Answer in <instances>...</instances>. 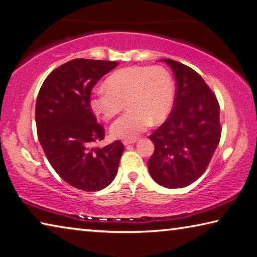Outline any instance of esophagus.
Wrapping results in <instances>:
<instances>
[{
    "label": "esophagus",
    "instance_id": "1",
    "mask_svg": "<svg viewBox=\"0 0 257 257\" xmlns=\"http://www.w3.org/2000/svg\"><path fill=\"white\" fill-rule=\"evenodd\" d=\"M137 141L136 140H126V141H124L123 142V145L125 146V147H128V146H131V145H134V143H136Z\"/></svg>",
    "mask_w": 257,
    "mask_h": 257
}]
</instances>
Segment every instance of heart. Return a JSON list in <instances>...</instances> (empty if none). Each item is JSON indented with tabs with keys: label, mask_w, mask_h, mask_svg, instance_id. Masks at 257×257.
<instances>
[{
	"label": "heart",
	"mask_w": 257,
	"mask_h": 257,
	"mask_svg": "<svg viewBox=\"0 0 257 257\" xmlns=\"http://www.w3.org/2000/svg\"><path fill=\"white\" fill-rule=\"evenodd\" d=\"M175 85L163 66H132L112 73L107 85L93 88L89 105L94 114L108 120L123 109H130L110 126V136L133 140L151 125L164 120L172 110Z\"/></svg>",
	"instance_id": "heart-1"
}]
</instances>
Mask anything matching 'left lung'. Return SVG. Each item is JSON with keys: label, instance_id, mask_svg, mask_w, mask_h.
I'll return each mask as SVG.
<instances>
[{"label": "left lung", "instance_id": "8db88e82", "mask_svg": "<svg viewBox=\"0 0 257 257\" xmlns=\"http://www.w3.org/2000/svg\"><path fill=\"white\" fill-rule=\"evenodd\" d=\"M177 90L167 120L151 134L155 152L148 161L154 181L167 188L188 186L205 172L219 145L220 108L203 78L191 67L165 58Z\"/></svg>", "mask_w": 257, "mask_h": 257}]
</instances>
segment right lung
<instances>
[{
  "mask_svg": "<svg viewBox=\"0 0 257 257\" xmlns=\"http://www.w3.org/2000/svg\"><path fill=\"white\" fill-rule=\"evenodd\" d=\"M117 62L76 58L58 66L44 81L36 101L38 140L60 177L79 190L107 187L118 170L124 146L92 143L105 137L89 105L90 92Z\"/></svg>",
  "mask_w": 257,
  "mask_h": 257,
  "instance_id": "1",
  "label": "right lung"
}]
</instances>
